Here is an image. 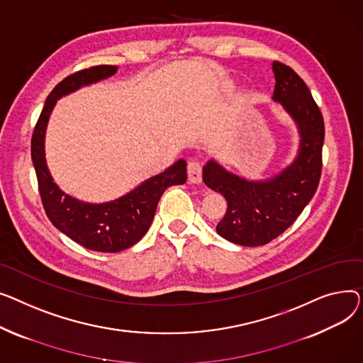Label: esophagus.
Wrapping results in <instances>:
<instances>
[{
  "instance_id": "esophagus-1",
  "label": "esophagus",
  "mask_w": 363,
  "mask_h": 363,
  "mask_svg": "<svg viewBox=\"0 0 363 363\" xmlns=\"http://www.w3.org/2000/svg\"><path fill=\"white\" fill-rule=\"evenodd\" d=\"M187 180L194 184H199L202 182V167L194 160L187 162Z\"/></svg>"
}]
</instances>
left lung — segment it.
<instances>
[{
    "mask_svg": "<svg viewBox=\"0 0 363 363\" xmlns=\"http://www.w3.org/2000/svg\"><path fill=\"white\" fill-rule=\"evenodd\" d=\"M272 73V101L283 106L299 133L294 160L277 174L258 180L233 173L216 160H209L202 169L205 184L227 201V212L217 224V233L240 246H261L280 236L313 198L321 177L323 114L294 70L274 61Z\"/></svg>",
    "mask_w": 363,
    "mask_h": 363,
    "instance_id": "1",
    "label": "left lung"
}]
</instances>
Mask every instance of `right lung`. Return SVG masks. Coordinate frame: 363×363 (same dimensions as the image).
Wrapping results in <instances>:
<instances>
[{
  "label": "right lung",
  "instance_id": "add662e5",
  "mask_svg": "<svg viewBox=\"0 0 363 363\" xmlns=\"http://www.w3.org/2000/svg\"><path fill=\"white\" fill-rule=\"evenodd\" d=\"M117 70V66H96L60 82L48 95L32 136V162L50 221L83 247L106 253L120 252L138 243L152 224L164 190L169 186L184 184L187 179V164L179 160L164 173L142 182L129 194L101 203L73 198L54 182L45 158V135L57 101L114 76Z\"/></svg>",
  "mask_w": 363,
  "mask_h": 363
}]
</instances>
